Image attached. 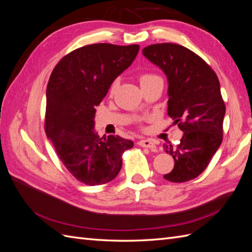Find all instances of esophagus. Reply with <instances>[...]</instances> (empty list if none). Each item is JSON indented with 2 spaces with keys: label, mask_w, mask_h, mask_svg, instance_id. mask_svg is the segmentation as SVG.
I'll return each mask as SVG.
<instances>
[{
  "label": "esophagus",
  "mask_w": 252,
  "mask_h": 252,
  "mask_svg": "<svg viewBox=\"0 0 252 252\" xmlns=\"http://www.w3.org/2000/svg\"><path fill=\"white\" fill-rule=\"evenodd\" d=\"M139 145L142 147H145V148H149L151 151H156L157 150V145L156 143L152 141V140H141L139 142Z\"/></svg>",
  "instance_id": "1"
}]
</instances>
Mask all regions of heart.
Here are the masks:
<instances>
[{
  "label": "heart",
  "mask_w": 252,
  "mask_h": 252,
  "mask_svg": "<svg viewBox=\"0 0 252 252\" xmlns=\"http://www.w3.org/2000/svg\"><path fill=\"white\" fill-rule=\"evenodd\" d=\"M156 78H158V77H157V75H155V74H151V73H143V74H141V75H140L139 80H140L141 85H143L144 83L149 82V81L154 80V79H156ZM114 89H116V83H113L112 85H111L110 90H109V91H110V94H113Z\"/></svg>",
  "instance_id": "heart-1"
}]
</instances>
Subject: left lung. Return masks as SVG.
I'll return each instance as SVG.
<instances>
[{
	"label": "left lung",
	"mask_w": 252,
	"mask_h": 252,
	"mask_svg": "<svg viewBox=\"0 0 252 252\" xmlns=\"http://www.w3.org/2000/svg\"><path fill=\"white\" fill-rule=\"evenodd\" d=\"M143 55L168 79V116L184 132L177 146L164 144L174 159L164 178L183 183L200 175L223 141L225 103L216 72L205 61L178 44H154Z\"/></svg>",
	"instance_id": "left-lung-1"
}]
</instances>
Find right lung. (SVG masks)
Returning <instances> with one entry per match:
<instances>
[{
  "label": "right lung",
  "instance_id": "obj_1",
  "mask_svg": "<svg viewBox=\"0 0 252 252\" xmlns=\"http://www.w3.org/2000/svg\"><path fill=\"white\" fill-rule=\"evenodd\" d=\"M139 45L98 43L68 53L53 68L46 89L45 132L67 170L84 184L102 185L122 168L133 142L94 131L95 106L131 65Z\"/></svg>",
  "mask_w": 252,
  "mask_h": 252
}]
</instances>
